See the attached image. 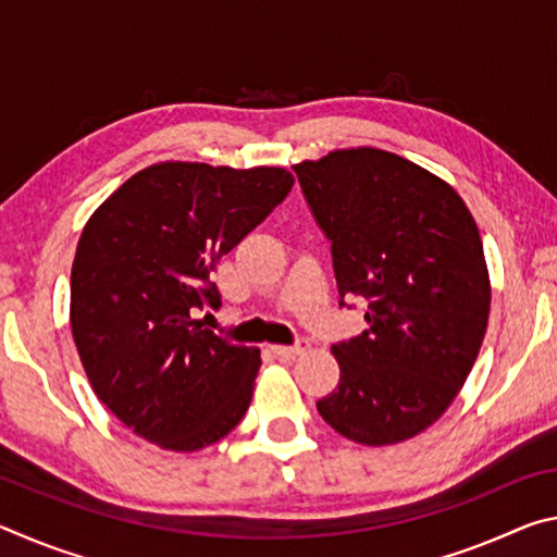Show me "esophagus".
<instances>
[{"mask_svg": "<svg viewBox=\"0 0 557 557\" xmlns=\"http://www.w3.org/2000/svg\"><path fill=\"white\" fill-rule=\"evenodd\" d=\"M309 348V338H305V336H299L295 344L292 346H270V351L275 354L277 358H295V356H299V354H305Z\"/></svg>", "mask_w": 557, "mask_h": 557, "instance_id": "34e87169", "label": "esophagus"}]
</instances>
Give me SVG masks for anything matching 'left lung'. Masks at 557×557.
<instances>
[{"label":"left lung","mask_w":557,"mask_h":557,"mask_svg":"<svg viewBox=\"0 0 557 557\" xmlns=\"http://www.w3.org/2000/svg\"><path fill=\"white\" fill-rule=\"evenodd\" d=\"M295 174L332 243L338 307L366 299L369 324L332 346L342 379L317 410L361 445L414 437L457 398L484 342L476 223L455 188L383 149H338Z\"/></svg>","instance_id":"left-lung-1"}]
</instances>
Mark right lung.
Listing matches in <instances>:
<instances>
[{
    "instance_id": "add662e5",
    "label": "right lung",
    "mask_w": 557,
    "mask_h": 557,
    "mask_svg": "<svg viewBox=\"0 0 557 557\" xmlns=\"http://www.w3.org/2000/svg\"><path fill=\"white\" fill-rule=\"evenodd\" d=\"M287 169L164 162L127 178L83 228L71 329L98 398L154 445L196 451L250 408L260 351L196 314L221 307L219 260L287 199Z\"/></svg>"
}]
</instances>
